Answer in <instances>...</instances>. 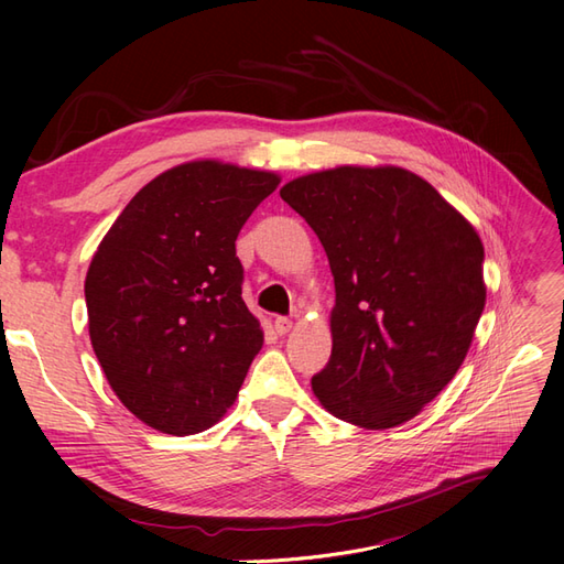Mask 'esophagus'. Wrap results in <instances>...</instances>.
Returning <instances> with one entry per match:
<instances>
[{
  "mask_svg": "<svg viewBox=\"0 0 564 564\" xmlns=\"http://www.w3.org/2000/svg\"><path fill=\"white\" fill-rule=\"evenodd\" d=\"M289 329H292V319H289V317H278V319H275V332H278L280 336H284Z\"/></svg>",
  "mask_w": 564,
  "mask_h": 564,
  "instance_id": "obj_1",
  "label": "esophagus"
}]
</instances>
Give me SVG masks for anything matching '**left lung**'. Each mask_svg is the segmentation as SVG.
I'll list each match as a JSON object with an SVG mask.
<instances>
[{
	"label": "left lung",
	"instance_id": "8db88e82",
	"mask_svg": "<svg viewBox=\"0 0 564 564\" xmlns=\"http://www.w3.org/2000/svg\"><path fill=\"white\" fill-rule=\"evenodd\" d=\"M334 275L332 357L313 377L336 419L386 431L414 419L464 365L485 311L480 235L402 166H336L289 181Z\"/></svg>",
	"mask_w": 564,
	"mask_h": 564
}]
</instances>
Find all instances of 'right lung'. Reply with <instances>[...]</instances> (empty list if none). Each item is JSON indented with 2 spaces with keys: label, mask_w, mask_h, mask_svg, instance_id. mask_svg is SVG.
<instances>
[{
  "label": "right lung",
  "mask_w": 564,
  "mask_h": 564,
  "mask_svg": "<svg viewBox=\"0 0 564 564\" xmlns=\"http://www.w3.org/2000/svg\"><path fill=\"white\" fill-rule=\"evenodd\" d=\"M280 176L218 160L143 185L84 282L89 336L115 395L150 429L195 435L232 406L263 346L235 240Z\"/></svg>",
  "instance_id": "right-lung-1"
}]
</instances>
